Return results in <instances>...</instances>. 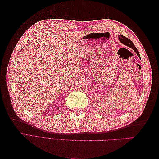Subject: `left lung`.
Masks as SVG:
<instances>
[{"instance_id":"obj_1","label":"left lung","mask_w":159,"mask_h":159,"mask_svg":"<svg viewBox=\"0 0 159 159\" xmlns=\"http://www.w3.org/2000/svg\"><path fill=\"white\" fill-rule=\"evenodd\" d=\"M118 38H119V41L121 42L122 44H123L124 45H126L127 46H129L130 48H131L133 49V50L136 52V54H137V56L139 57H140V55H139V52H138V50L137 49V48L135 47V46L134 45V44L132 42V41L131 40H129V38L123 36V35H119L118 36Z\"/></svg>"}]
</instances>
